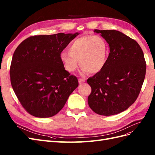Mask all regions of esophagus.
I'll return each instance as SVG.
<instances>
[{
    "instance_id": "34e87169",
    "label": "esophagus",
    "mask_w": 155,
    "mask_h": 155,
    "mask_svg": "<svg viewBox=\"0 0 155 155\" xmlns=\"http://www.w3.org/2000/svg\"><path fill=\"white\" fill-rule=\"evenodd\" d=\"M78 81H79V84H81V83L85 82V79H79Z\"/></svg>"
}]
</instances>
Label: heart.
<instances>
[{
    "mask_svg": "<svg viewBox=\"0 0 155 155\" xmlns=\"http://www.w3.org/2000/svg\"><path fill=\"white\" fill-rule=\"evenodd\" d=\"M107 58L108 44L99 35L77 38L70 43L69 51H63L60 54L64 68L71 73L80 65L83 73H98L105 66Z\"/></svg>",
    "mask_w": 155,
    "mask_h": 155,
    "instance_id": "obj_1",
    "label": "heart"
}]
</instances>
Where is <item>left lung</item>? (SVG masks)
Masks as SVG:
<instances>
[{
	"instance_id": "8db88e82",
	"label": "left lung",
	"mask_w": 155,
	"mask_h": 155,
	"mask_svg": "<svg viewBox=\"0 0 155 155\" xmlns=\"http://www.w3.org/2000/svg\"><path fill=\"white\" fill-rule=\"evenodd\" d=\"M109 44L110 54L100 72L87 79L88 104L96 114H118L136 101L144 81L146 63L137 41L116 30L94 29Z\"/></svg>"
}]
</instances>
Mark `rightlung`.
<instances>
[{
  "label": "right lung",
  "instance_id": "add662e5",
  "mask_svg": "<svg viewBox=\"0 0 155 155\" xmlns=\"http://www.w3.org/2000/svg\"><path fill=\"white\" fill-rule=\"evenodd\" d=\"M78 35L31 36L16 48L10 66L11 84L28 114L40 118L54 116L78 87L77 78L70 75L60 60L61 53Z\"/></svg>",
  "mask_w": 155,
  "mask_h": 155
}]
</instances>
